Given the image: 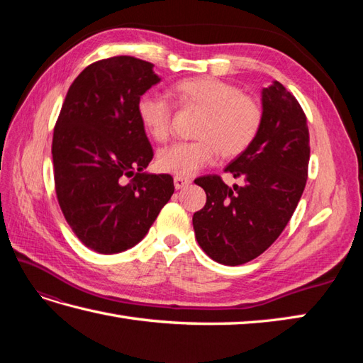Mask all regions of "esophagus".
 Returning <instances> with one entry per match:
<instances>
[{
  "instance_id": "esophagus-1",
  "label": "esophagus",
  "mask_w": 363,
  "mask_h": 363,
  "mask_svg": "<svg viewBox=\"0 0 363 363\" xmlns=\"http://www.w3.org/2000/svg\"><path fill=\"white\" fill-rule=\"evenodd\" d=\"M174 187L179 190V189H184L186 186H189L190 184V179H187V177H182V176H174Z\"/></svg>"
}]
</instances>
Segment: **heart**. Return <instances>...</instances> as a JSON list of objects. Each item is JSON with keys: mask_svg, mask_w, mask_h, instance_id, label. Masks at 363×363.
Returning <instances> with one entry per match:
<instances>
[{"mask_svg": "<svg viewBox=\"0 0 363 363\" xmlns=\"http://www.w3.org/2000/svg\"><path fill=\"white\" fill-rule=\"evenodd\" d=\"M179 109L201 111L195 128L196 140L176 142L157 152V167L176 176H194L215 159H234L250 148L264 121V107L235 84L211 76L174 82L169 89ZM137 117L152 140L165 142L172 133L173 106L157 94H143L137 101Z\"/></svg>", "mask_w": 363, "mask_h": 363, "instance_id": "b5f03b06", "label": "heart"}]
</instances>
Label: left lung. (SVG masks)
I'll return each instance as SVG.
<instances>
[{
    "instance_id": "1",
    "label": "left lung",
    "mask_w": 363,
    "mask_h": 363,
    "mask_svg": "<svg viewBox=\"0 0 363 363\" xmlns=\"http://www.w3.org/2000/svg\"><path fill=\"white\" fill-rule=\"evenodd\" d=\"M264 121L256 140L225 168L243 186L218 174L196 177L206 206L194 215L198 245L212 260L235 267L256 259L287 226L309 169V129L298 99L274 81L262 90Z\"/></svg>"
}]
</instances>
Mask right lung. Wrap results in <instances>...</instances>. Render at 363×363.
<instances>
[{
    "mask_svg": "<svg viewBox=\"0 0 363 363\" xmlns=\"http://www.w3.org/2000/svg\"><path fill=\"white\" fill-rule=\"evenodd\" d=\"M159 81L152 64L117 56L84 68L67 91L52 134L54 187L74 235L95 252L133 248L174 191L169 174L143 173L154 152L137 101Z\"/></svg>",
    "mask_w": 363,
    "mask_h": 363,
    "instance_id": "1",
    "label": "right lung"
}]
</instances>
